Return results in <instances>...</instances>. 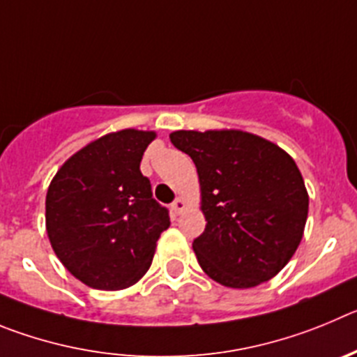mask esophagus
<instances>
[{"label":"esophagus","mask_w":357,"mask_h":357,"mask_svg":"<svg viewBox=\"0 0 357 357\" xmlns=\"http://www.w3.org/2000/svg\"><path fill=\"white\" fill-rule=\"evenodd\" d=\"M171 208H172V211H174V215H179L186 208V201L183 197H178L174 202H172Z\"/></svg>","instance_id":"1"}]
</instances>
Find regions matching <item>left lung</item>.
Here are the masks:
<instances>
[{
    "label": "left lung",
    "mask_w": 357,
    "mask_h": 357,
    "mask_svg": "<svg viewBox=\"0 0 357 357\" xmlns=\"http://www.w3.org/2000/svg\"><path fill=\"white\" fill-rule=\"evenodd\" d=\"M171 142L197 167L206 227L192 247L227 288H252L284 268L303 240L310 197L297 163L242 130H179Z\"/></svg>",
    "instance_id": "1"
}]
</instances>
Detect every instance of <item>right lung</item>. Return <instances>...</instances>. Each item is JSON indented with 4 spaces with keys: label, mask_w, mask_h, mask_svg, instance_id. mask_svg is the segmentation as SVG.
<instances>
[{
    "label": "right lung",
    "mask_w": 357,
    "mask_h": 357,
    "mask_svg": "<svg viewBox=\"0 0 357 357\" xmlns=\"http://www.w3.org/2000/svg\"><path fill=\"white\" fill-rule=\"evenodd\" d=\"M155 131L102 135L75 153L51 179L46 231L54 255L76 279L96 290H124L149 271L167 208L153 199L140 172Z\"/></svg>",
    "instance_id": "1"
}]
</instances>
